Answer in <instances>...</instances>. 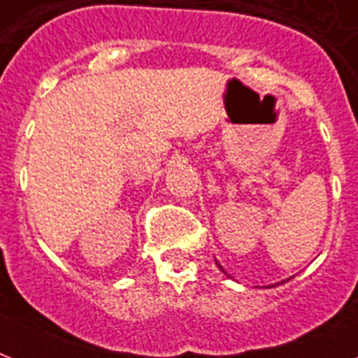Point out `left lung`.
<instances>
[{
	"mask_svg": "<svg viewBox=\"0 0 358 358\" xmlns=\"http://www.w3.org/2000/svg\"><path fill=\"white\" fill-rule=\"evenodd\" d=\"M219 267H221V266H219ZM221 269H223V267H221ZM224 273V271H223ZM286 280H289V278H286ZM282 282H284V280H282ZM282 282H280V284H282Z\"/></svg>",
	"mask_w": 358,
	"mask_h": 358,
	"instance_id": "obj_1",
	"label": "left lung"
}]
</instances>
